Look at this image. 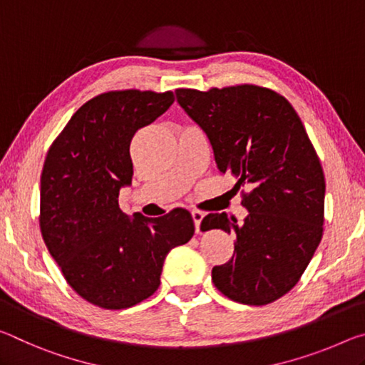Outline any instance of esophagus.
<instances>
[{"label":"esophagus","instance_id":"esophagus-1","mask_svg":"<svg viewBox=\"0 0 365 365\" xmlns=\"http://www.w3.org/2000/svg\"><path fill=\"white\" fill-rule=\"evenodd\" d=\"M190 215H192V220H194V225H195V231L199 232L200 231V222H202V218H204V213H202L200 210H192V212H190Z\"/></svg>","mask_w":365,"mask_h":365}]
</instances>
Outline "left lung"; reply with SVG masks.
Returning a JSON list of instances; mask_svg holds the SVG:
<instances>
[{
    "label": "left lung",
    "mask_w": 365,
    "mask_h": 365,
    "mask_svg": "<svg viewBox=\"0 0 365 365\" xmlns=\"http://www.w3.org/2000/svg\"><path fill=\"white\" fill-rule=\"evenodd\" d=\"M176 95L210 139L220 175L236 178L249 210L241 223L226 213L202 220V231L235 236V254L213 267V283L231 301L274 302L299 282L324 236L325 176L306 128L283 95L255 83Z\"/></svg>",
    "instance_id": "1"
}]
</instances>
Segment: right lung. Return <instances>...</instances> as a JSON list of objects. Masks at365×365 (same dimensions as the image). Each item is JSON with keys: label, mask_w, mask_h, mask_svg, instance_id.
<instances>
[{"label": "right lung", "mask_w": 365, "mask_h": 365, "mask_svg": "<svg viewBox=\"0 0 365 365\" xmlns=\"http://www.w3.org/2000/svg\"><path fill=\"white\" fill-rule=\"evenodd\" d=\"M175 101L171 91L100 93L77 110L46 153L40 179V231L63 277L87 302L121 310L160 286L166 254L194 235L184 208L134 220L119 208L130 184V140Z\"/></svg>", "instance_id": "right-lung-1"}]
</instances>
